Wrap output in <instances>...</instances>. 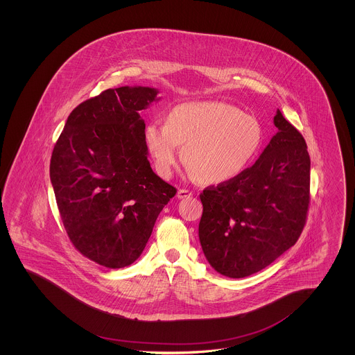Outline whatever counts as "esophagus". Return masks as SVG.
<instances>
[{
    "mask_svg": "<svg viewBox=\"0 0 355 355\" xmlns=\"http://www.w3.org/2000/svg\"><path fill=\"white\" fill-rule=\"evenodd\" d=\"M193 194L189 191V190H185V189H180L178 191H177V198H180V200H184V198H190Z\"/></svg>",
    "mask_w": 355,
    "mask_h": 355,
    "instance_id": "34e87169",
    "label": "esophagus"
}]
</instances>
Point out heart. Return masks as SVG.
<instances>
[{
    "label": "heart",
    "mask_w": 355,
    "mask_h": 355,
    "mask_svg": "<svg viewBox=\"0 0 355 355\" xmlns=\"http://www.w3.org/2000/svg\"><path fill=\"white\" fill-rule=\"evenodd\" d=\"M145 142L161 177H171L184 146L189 171L203 184L217 185L249 166L261 146L262 128L226 102H184L170 109L166 123L146 126Z\"/></svg>",
    "instance_id": "1"
}]
</instances>
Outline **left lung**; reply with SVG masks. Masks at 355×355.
Instances as JSON below:
<instances>
[{
	"label": "left lung",
	"mask_w": 355,
	"mask_h": 355,
	"mask_svg": "<svg viewBox=\"0 0 355 355\" xmlns=\"http://www.w3.org/2000/svg\"><path fill=\"white\" fill-rule=\"evenodd\" d=\"M278 132L252 168L206 187L198 236L210 266L243 278L265 269L301 236L309 209L310 157L302 135L277 109Z\"/></svg>",
	"instance_id": "8db88e82"
}]
</instances>
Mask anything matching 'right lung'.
I'll list each match as a JSON object with an SVG mask.
<instances>
[{"mask_svg": "<svg viewBox=\"0 0 355 355\" xmlns=\"http://www.w3.org/2000/svg\"><path fill=\"white\" fill-rule=\"evenodd\" d=\"M158 89L121 86L80 103L51 154V181L74 248L105 268L142 254L158 214L177 193L153 171L139 112Z\"/></svg>", "mask_w": 355, "mask_h": 355, "instance_id": "add662e5", "label": "right lung"}]
</instances>
